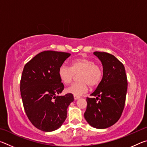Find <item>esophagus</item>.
Here are the masks:
<instances>
[{
	"label": "esophagus",
	"mask_w": 147,
	"mask_h": 147,
	"mask_svg": "<svg viewBox=\"0 0 147 147\" xmlns=\"http://www.w3.org/2000/svg\"><path fill=\"white\" fill-rule=\"evenodd\" d=\"M79 98H80V96H76V95H74V98L75 99V100H77V99H78Z\"/></svg>",
	"instance_id": "esophagus-1"
}]
</instances>
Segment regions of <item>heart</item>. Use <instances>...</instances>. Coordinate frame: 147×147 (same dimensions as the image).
I'll use <instances>...</instances> for the list:
<instances>
[{
    "mask_svg": "<svg viewBox=\"0 0 147 147\" xmlns=\"http://www.w3.org/2000/svg\"><path fill=\"white\" fill-rule=\"evenodd\" d=\"M80 82L72 84L67 89V91L74 95L80 96L88 91L91 88L97 86L102 78V69L94 61L86 58H80L71 62V67L65 64L59 67L58 75L62 82L70 84L75 74H78Z\"/></svg>",
    "mask_w": 147,
    "mask_h": 147,
    "instance_id": "obj_1",
    "label": "heart"
}]
</instances>
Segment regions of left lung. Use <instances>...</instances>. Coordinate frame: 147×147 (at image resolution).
Returning <instances> with one entry per match:
<instances>
[{"label":"left lung","mask_w":147,"mask_h":147,"mask_svg":"<svg viewBox=\"0 0 147 147\" xmlns=\"http://www.w3.org/2000/svg\"><path fill=\"white\" fill-rule=\"evenodd\" d=\"M102 62L103 76L96 90L87 97L84 117L94 128L104 129L113 125L121 117L127 92V77L123 64L112 54L93 53Z\"/></svg>","instance_id":"1"}]
</instances>
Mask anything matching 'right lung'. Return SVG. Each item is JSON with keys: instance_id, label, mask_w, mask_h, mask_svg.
Listing matches in <instances>:
<instances>
[{"instance_id": "obj_1", "label": "right lung", "mask_w": 147, "mask_h": 147, "mask_svg": "<svg viewBox=\"0 0 147 147\" xmlns=\"http://www.w3.org/2000/svg\"><path fill=\"white\" fill-rule=\"evenodd\" d=\"M71 54L53 51L37 54L24 67L20 91L24 111L32 124L44 131L60 127L73 94L59 96L64 89L58 75L59 67Z\"/></svg>"}]
</instances>
